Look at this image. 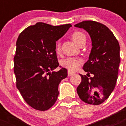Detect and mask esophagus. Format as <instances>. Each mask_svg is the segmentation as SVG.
<instances>
[{"mask_svg": "<svg viewBox=\"0 0 126 126\" xmlns=\"http://www.w3.org/2000/svg\"><path fill=\"white\" fill-rule=\"evenodd\" d=\"M74 74V73H73V72H72V71H69V70L68 71V76H71L73 75Z\"/></svg>", "mask_w": 126, "mask_h": 126, "instance_id": "esophagus-1", "label": "esophagus"}]
</instances>
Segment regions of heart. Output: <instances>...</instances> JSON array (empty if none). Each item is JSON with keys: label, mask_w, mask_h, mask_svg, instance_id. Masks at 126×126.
<instances>
[{"label": "heart", "mask_w": 126, "mask_h": 126, "mask_svg": "<svg viewBox=\"0 0 126 126\" xmlns=\"http://www.w3.org/2000/svg\"><path fill=\"white\" fill-rule=\"evenodd\" d=\"M71 37L74 42L78 45L82 41L86 40V36L84 33L80 32H74L71 35ZM61 51V45L59 43H57L55 46V52L57 53H59ZM81 62H82V60L81 59L75 57H68L61 61V65L69 71H74L78 68L79 66L81 65Z\"/></svg>", "instance_id": "heart-1"}]
</instances>
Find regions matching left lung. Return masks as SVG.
I'll use <instances>...</instances> for the list:
<instances>
[{
    "label": "left lung",
    "instance_id": "left-lung-1",
    "mask_svg": "<svg viewBox=\"0 0 126 126\" xmlns=\"http://www.w3.org/2000/svg\"><path fill=\"white\" fill-rule=\"evenodd\" d=\"M74 26L88 33L92 45L88 60L83 65L88 74H80L82 80L77 93L85 103L100 105L109 98L116 84L121 61L119 43L113 33L102 23L85 21ZM90 74L93 76L88 78Z\"/></svg>",
    "mask_w": 126,
    "mask_h": 126
}]
</instances>
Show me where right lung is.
Masks as SVG:
<instances>
[{"instance_id": "add662e5", "label": "right lung", "mask_w": 126, "mask_h": 126, "mask_svg": "<svg viewBox=\"0 0 126 126\" xmlns=\"http://www.w3.org/2000/svg\"><path fill=\"white\" fill-rule=\"evenodd\" d=\"M71 26L37 23L19 35L14 57L16 86L25 102L38 110L53 106L59 95V84L67 76L65 68L57 72L53 70L59 65L56 42Z\"/></svg>"}]
</instances>
